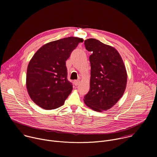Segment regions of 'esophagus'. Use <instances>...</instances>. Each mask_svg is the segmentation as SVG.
<instances>
[{
  "label": "esophagus",
  "mask_w": 157,
  "mask_h": 157,
  "mask_svg": "<svg viewBox=\"0 0 157 157\" xmlns=\"http://www.w3.org/2000/svg\"><path fill=\"white\" fill-rule=\"evenodd\" d=\"M79 80H75V81H74V84H75V86H78V85L79 84Z\"/></svg>",
  "instance_id": "esophagus-1"
}]
</instances>
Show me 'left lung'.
<instances>
[{
    "instance_id": "8db88e82",
    "label": "left lung",
    "mask_w": 157,
    "mask_h": 157,
    "mask_svg": "<svg viewBox=\"0 0 157 157\" xmlns=\"http://www.w3.org/2000/svg\"><path fill=\"white\" fill-rule=\"evenodd\" d=\"M84 45L92 54L89 56L90 89L84 96V102L95 111L109 110L125 90L127 75L124 61L116 48L98 40L87 39Z\"/></svg>"
}]
</instances>
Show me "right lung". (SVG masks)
Masks as SVG:
<instances>
[{
  "mask_svg": "<svg viewBox=\"0 0 157 157\" xmlns=\"http://www.w3.org/2000/svg\"><path fill=\"white\" fill-rule=\"evenodd\" d=\"M83 39L70 36L43 45L30 59L26 86L31 99L39 107L55 109L63 105L73 90L67 79L66 61Z\"/></svg>",
  "mask_w": 157,
  "mask_h": 157,
  "instance_id": "obj_1",
  "label": "right lung"
}]
</instances>
